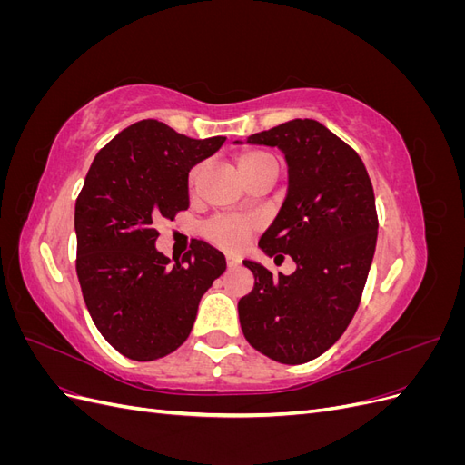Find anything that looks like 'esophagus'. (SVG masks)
Returning a JSON list of instances; mask_svg holds the SVG:
<instances>
[{"instance_id": "esophagus-1", "label": "esophagus", "mask_w": 465, "mask_h": 465, "mask_svg": "<svg viewBox=\"0 0 465 465\" xmlns=\"http://www.w3.org/2000/svg\"><path fill=\"white\" fill-rule=\"evenodd\" d=\"M238 265H241V260H238L236 256H227V267H229V270H236Z\"/></svg>"}]
</instances>
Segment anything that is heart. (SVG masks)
<instances>
[{"label":"heart","mask_w":465,"mask_h":465,"mask_svg":"<svg viewBox=\"0 0 465 465\" xmlns=\"http://www.w3.org/2000/svg\"><path fill=\"white\" fill-rule=\"evenodd\" d=\"M267 166H275V161L272 159V154L258 149L244 151L238 154L236 159V168L244 178V182L250 180L254 174H258L260 171H263ZM198 174H200V168H195L190 180L193 182L198 178ZM250 231H252V223L244 219H217L207 224L203 234L211 244H215L223 250H238L246 242Z\"/></svg>","instance_id":"1"}]
</instances>
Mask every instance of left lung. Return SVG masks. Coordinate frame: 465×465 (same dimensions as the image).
<instances>
[{
  "mask_svg": "<svg viewBox=\"0 0 465 465\" xmlns=\"http://www.w3.org/2000/svg\"><path fill=\"white\" fill-rule=\"evenodd\" d=\"M244 143L283 153L287 195L258 248L291 256L297 270L273 275L244 260L254 289L238 301L241 326L265 357L308 362L340 340L367 283L378 234L371 178L359 154L316 120L294 118Z\"/></svg>",
  "mask_w": 465,
  "mask_h": 465,
  "instance_id": "1",
  "label": "left lung"
}]
</instances>
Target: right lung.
Returning <instances> with one entry per match:
<instances>
[{
	"label": "right lung",
	"instance_id": "obj_1",
	"mask_svg": "<svg viewBox=\"0 0 465 465\" xmlns=\"http://www.w3.org/2000/svg\"><path fill=\"white\" fill-rule=\"evenodd\" d=\"M223 143V135L192 139L142 120L89 168L75 203L77 277L94 326L132 361L161 359L184 343L205 291L227 270L203 241L182 262L154 246L159 221L190 205L188 173Z\"/></svg>",
	"mask_w": 465,
	"mask_h": 465
}]
</instances>
